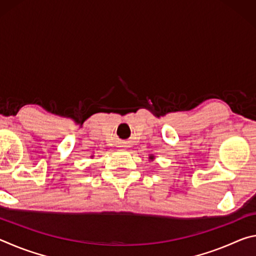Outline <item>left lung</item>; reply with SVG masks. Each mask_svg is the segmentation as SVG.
Listing matches in <instances>:
<instances>
[{
    "instance_id": "obj_1",
    "label": "left lung",
    "mask_w": 256,
    "mask_h": 256,
    "mask_svg": "<svg viewBox=\"0 0 256 256\" xmlns=\"http://www.w3.org/2000/svg\"><path fill=\"white\" fill-rule=\"evenodd\" d=\"M154 159V154H150V156H149V160H151V162H152Z\"/></svg>"
}]
</instances>
